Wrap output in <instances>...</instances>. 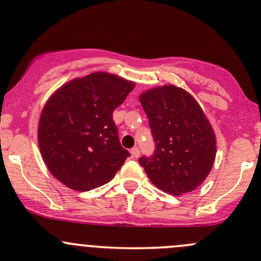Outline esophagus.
<instances>
[{"mask_svg":"<svg viewBox=\"0 0 261 261\" xmlns=\"http://www.w3.org/2000/svg\"><path fill=\"white\" fill-rule=\"evenodd\" d=\"M130 153H131V156L134 157V159H137V157L140 156V150H139V147H134V148H131Z\"/></svg>","mask_w":261,"mask_h":261,"instance_id":"34e87169","label":"esophagus"}]
</instances>
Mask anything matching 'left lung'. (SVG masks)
Here are the masks:
<instances>
[{
	"mask_svg": "<svg viewBox=\"0 0 261 261\" xmlns=\"http://www.w3.org/2000/svg\"><path fill=\"white\" fill-rule=\"evenodd\" d=\"M140 102L148 117L156 148L140 165L150 181L168 194L199 187L216 161L217 139L197 100L185 89L162 85L144 91Z\"/></svg>",
	"mask_w": 261,
	"mask_h": 261,
	"instance_id": "left-lung-1",
	"label": "left lung"
}]
</instances>
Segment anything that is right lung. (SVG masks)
Here are the masks:
<instances>
[{
    "mask_svg": "<svg viewBox=\"0 0 261 261\" xmlns=\"http://www.w3.org/2000/svg\"><path fill=\"white\" fill-rule=\"evenodd\" d=\"M135 83L107 71L71 79L43 107L38 145L49 172L78 192L110 182L130 153L117 136L113 113Z\"/></svg>",
    "mask_w": 261,
    "mask_h": 261,
    "instance_id": "right-lung-1",
    "label": "right lung"
}]
</instances>
